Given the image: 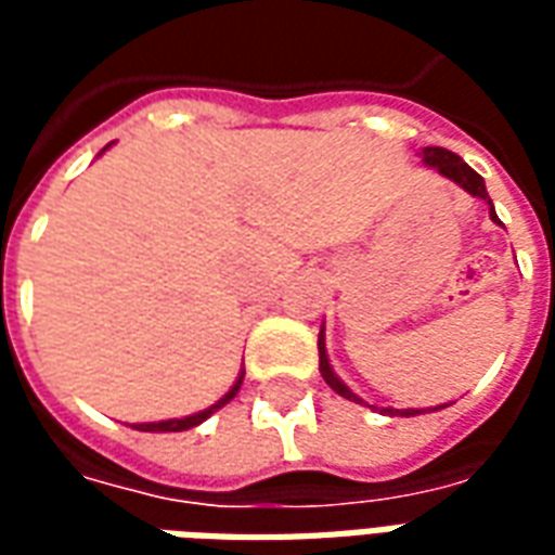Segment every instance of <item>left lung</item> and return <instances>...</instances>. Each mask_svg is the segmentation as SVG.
I'll return each instance as SVG.
<instances>
[{
  "label": "left lung",
  "mask_w": 555,
  "mask_h": 555,
  "mask_svg": "<svg viewBox=\"0 0 555 555\" xmlns=\"http://www.w3.org/2000/svg\"><path fill=\"white\" fill-rule=\"evenodd\" d=\"M422 166H428V169H437L442 175V178H449L452 183H457L464 193H469L473 198H481V202H488L490 207V219L493 222H500V217H496V210H493V202H490L488 195V186H485V178L478 175L476 169H469L464 159L457 157V154H452V151H446V147H422ZM318 357H321V377L326 380V386L333 389V392H338L341 398H348V401H357V404H362V408H372V404H365L353 389H350L341 377H338L336 372H333V365H330V357H326V341H324V330H321V336H318ZM442 408H449V404H442ZM430 410V408H428ZM440 410V408H434ZM380 413H386V416H418V413H425V410H392L386 408L380 410Z\"/></svg>",
  "instance_id": "left-lung-1"
}]
</instances>
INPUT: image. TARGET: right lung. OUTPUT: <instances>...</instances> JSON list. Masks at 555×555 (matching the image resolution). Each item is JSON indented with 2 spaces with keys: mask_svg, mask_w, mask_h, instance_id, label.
Here are the masks:
<instances>
[{
  "mask_svg": "<svg viewBox=\"0 0 555 555\" xmlns=\"http://www.w3.org/2000/svg\"><path fill=\"white\" fill-rule=\"evenodd\" d=\"M106 147H109V145H106ZM106 147H103V151H106ZM103 151H101V154H103ZM241 384H243V372L237 374V380H234V384H231L229 392H225V396L219 398V401H214V404H210V408L198 410V413H193V416L163 418V422H142V425H133V428H137V430H151V434H166V430H190V428H195V425H202V422H205V418L214 416V413H217V410L225 408V404H229L231 398L237 396V389H241Z\"/></svg>",
  "mask_w": 555,
  "mask_h": 555,
  "instance_id": "add662e5",
  "label": "right lung"
}]
</instances>
